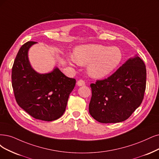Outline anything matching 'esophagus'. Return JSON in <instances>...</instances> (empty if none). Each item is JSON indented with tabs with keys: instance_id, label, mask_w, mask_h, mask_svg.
Segmentation results:
<instances>
[{
	"instance_id": "34e87169",
	"label": "esophagus",
	"mask_w": 159,
	"mask_h": 159,
	"mask_svg": "<svg viewBox=\"0 0 159 159\" xmlns=\"http://www.w3.org/2000/svg\"><path fill=\"white\" fill-rule=\"evenodd\" d=\"M76 84H77L78 86H84L85 85V81L83 79H80L77 81V83H76Z\"/></svg>"
}]
</instances>
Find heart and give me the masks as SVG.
Wrapping results in <instances>:
<instances>
[{
	"label": "heart",
	"mask_w": 159,
	"mask_h": 159,
	"mask_svg": "<svg viewBox=\"0 0 159 159\" xmlns=\"http://www.w3.org/2000/svg\"><path fill=\"white\" fill-rule=\"evenodd\" d=\"M122 53L116 46L109 47L102 44H87L76 47L73 56L68 57L69 62L89 66V74L95 78H101L111 73L119 66Z\"/></svg>",
	"instance_id": "b5f03b06"
}]
</instances>
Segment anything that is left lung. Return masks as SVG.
I'll return each instance as SVG.
<instances>
[{
	"label": "left lung",
	"instance_id": "8db88e82",
	"mask_svg": "<svg viewBox=\"0 0 159 159\" xmlns=\"http://www.w3.org/2000/svg\"><path fill=\"white\" fill-rule=\"evenodd\" d=\"M146 75L144 62L136 56L129 59L107 79L91 84V116L101 123L128 119L143 101Z\"/></svg>",
	"mask_w": 159,
	"mask_h": 159
}]
</instances>
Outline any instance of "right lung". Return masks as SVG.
Wrapping results in <instances>:
<instances>
[{
  "mask_svg": "<svg viewBox=\"0 0 159 159\" xmlns=\"http://www.w3.org/2000/svg\"><path fill=\"white\" fill-rule=\"evenodd\" d=\"M36 43L27 42L20 48L11 70V85L19 106L33 118L52 121L64 113L68 98L76 84L58 68L39 74L31 67L28 50Z\"/></svg>",
  "mask_w": 159,
  "mask_h": 159,
  "instance_id": "add662e5",
  "label": "right lung"
}]
</instances>
